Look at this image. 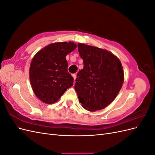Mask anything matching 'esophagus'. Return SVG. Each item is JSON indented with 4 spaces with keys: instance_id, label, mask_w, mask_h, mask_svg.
<instances>
[{
    "instance_id": "1",
    "label": "esophagus",
    "mask_w": 155,
    "mask_h": 155,
    "mask_svg": "<svg viewBox=\"0 0 155 155\" xmlns=\"http://www.w3.org/2000/svg\"><path fill=\"white\" fill-rule=\"evenodd\" d=\"M72 76H73V78H74V79H76V74H73Z\"/></svg>"
}]
</instances>
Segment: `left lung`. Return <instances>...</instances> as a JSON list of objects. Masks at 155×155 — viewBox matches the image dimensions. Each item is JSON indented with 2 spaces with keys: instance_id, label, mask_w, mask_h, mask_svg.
Instances as JSON below:
<instances>
[{
  "instance_id": "1",
  "label": "left lung",
  "mask_w": 155,
  "mask_h": 155,
  "mask_svg": "<svg viewBox=\"0 0 155 155\" xmlns=\"http://www.w3.org/2000/svg\"><path fill=\"white\" fill-rule=\"evenodd\" d=\"M78 47L84 65L74 85L79 101L88 110H101L115 99L122 87V66L107 50L82 43Z\"/></svg>"
}]
</instances>
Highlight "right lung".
Masks as SVG:
<instances>
[{
	"mask_svg": "<svg viewBox=\"0 0 155 155\" xmlns=\"http://www.w3.org/2000/svg\"><path fill=\"white\" fill-rule=\"evenodd\" d=\"M76 46L72 42L52 43L33 58L30 67L31 87L36 96L45 104L58 101L73 85L74 78L68 72L66 56Z\"/></svg>",
	"mask_w": 155,
	"mask_h": 155,
	"instance_id": "obj_1",
	"label": "right lung"
}]
</instances>
